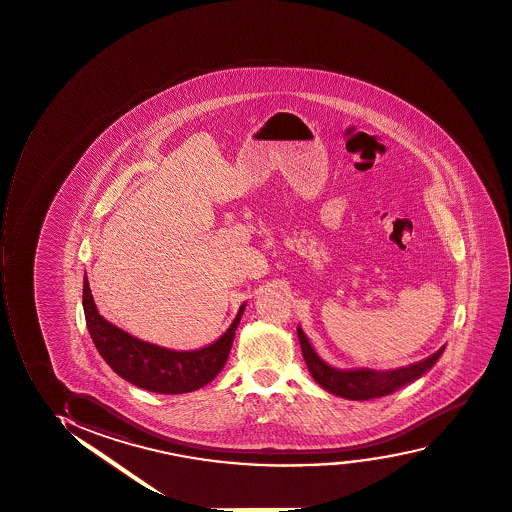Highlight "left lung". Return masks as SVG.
Instances as JSON below:
<instances>
[{"instance_id":"left-lung-1","label":"left lung","mask_w":512,"mask_h":512,"mask_svg":"<svg viewBox=\"0 0 512 512\" xmlns=\"http://www.w3.org/2000/svg\"><path fill=\"white\" fill-rule=\"evenodd\" d=\"M297 335L301 342L302 356L308 364V370L313 376L314 382L320 383L321 387L328 390L330 394L339 395V397L351 399V401H368L375 397H383V395L392 394L397 388L404 387L406 383L414 382L416 378L425 375L426 371L437 363L445 349L444 345L435 354H431L430 358L390 371H375L368 370V368L337 370L325 363L314 352L301 327H297Z\"/></svg>"}]
</instances>
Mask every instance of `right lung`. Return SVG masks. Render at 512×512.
<instances>
[{
  "label": "right lung",
  "mask_w": 512,
  "mask_h": 512,
  "mask_svg": "<svg viewBox=\"0 0 512 512\" xmlns=\"http://www.w3.org/2000/svg\"><path fill=\"white\" fill-rule=\"evenodd\" d=\"M82 306L91 339L111 370L136 387L173 395L198 390L223 370L246 304H242L232 325L220 339L198 351H172L149 344L106 321L94 304L87 275L84 277Z\"/></svg>",
  "instance_id": "add662e5"
}]
</instances>
